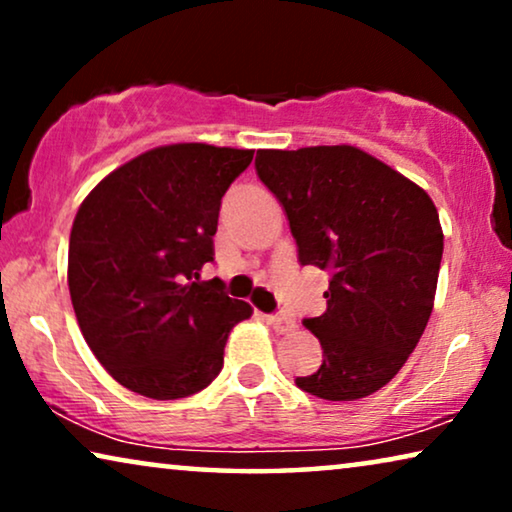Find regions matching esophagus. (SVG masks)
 I'll return each mask as SVG.
<instances>
[{
	"label": "esophagus",
	"instance_id": "34e87169",
	"mask_svg": "<svg viewBox=\"0 0 512 512\" xmlns=\"http://www.w3.org/2000/svg\"><path fill=\"white\" fill-rule=\"evenodd\" d=\"M265 321H268V326L275 328L277 333H291L293 328H296V321L289 319V317H284V314H268V317H265Z\"/></svg>",
	"mask_w": 512,
	"mask_h": 512
}]
</instances>
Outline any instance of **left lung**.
Masks as SVG:
<instances>
[{
	"mask_svg": "<svg viewBox=\"0 0 512 512\" xmlns=\"http://www.w3.org/2000/svg\"><path fill=\"white\" fill-rule=\"evenodd\" d=\"M256 172L282 202L300 265L331 272L326 312L305 319L324 361L307 394L356 401L415 352L436 298L443 228L429 193L356 146L261 149Z\"/></svg>",
	"mask_w": 512,
	"mask_h": 512,
	"instance_id": "8db88e82",
	"label": "left lung"
}]
</instances>
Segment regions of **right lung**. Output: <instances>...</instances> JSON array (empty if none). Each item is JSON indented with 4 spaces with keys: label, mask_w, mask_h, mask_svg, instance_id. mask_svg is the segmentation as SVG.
Instances as JSON below:
<instances>
[{
    "label": "right lung",
    "mask_w": 512,
    "mask_h": 512,
    "mask_svg": "<svg viewBox=\"0 0 512 512\" xmlns=\"http://www.w3.org/2000/svg\"><path fill=\"white\" fill-rule=\"evenodd\" d=\"M251 158L230 146H158L81 202L69 296L88 347L125 389L174 401L221 373L228 333L254 310L228 298L221 279H193L214 261L221 198Z\"/></svg>",
    "instance_id": "right-lung-1"
}]
</instances>
